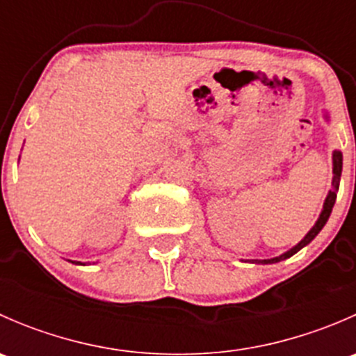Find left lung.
<instances>
[{"label": "left lung", "instance_id": "1", "mask_svg": "<svg viewBox=\"0 0 356 356\" xmlns=\"http://www.w3.org/2000/svg\"><path fill=\"white\" fill-rule=\"evenodd\" d=\"M325 118H327V120H329V117H325ZM341 170H343V153H341V152H334L332 153V174H334V177H332V189H331V191H329L327 198H325V201H324V208H322V211H321V217H318V220L315 222L314 227H312L310 231H308V234L305 236V238L301 239V241L298 243L296 246L291 248V250L286 251V253H282L281 257L270 258V260H261V261L260 260H254V261H258V264H277V261L286 260V258L293 257V254L298 253V251H300L301 248L307 246L308 243L314 241L315 236H317L318 232L322 231V227H324V225H325V222H327L329 217H331L332 207H334V203H336L337 189H339Z\"/></svg>", "mask_w": 356, "mask_h": 356}]
</instances>
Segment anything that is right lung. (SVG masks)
<instances>
[{"mask_svg":"<svg viewBox=\"0 0 356 356\" xmlns=\"http://www.w3.org/2000/svg\"><path fill=\"white\" fill-rule=\"evenodd\" d=\"M72 264H77V265H84V264H81V261H72Z\"/></svg>","mask_w":356,"mask_h":356,"instance_id":"right-lung-1","label":"right lung"}]
</instances>
